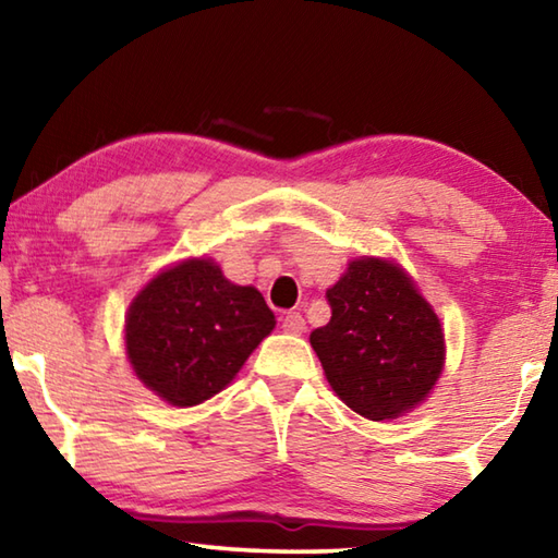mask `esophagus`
<instances>
[{"label":"esophagus","mask_w":558,"mask_h":558,"mask_svg":"<svg viewBox=\"0 0 558 558\" xmlns=\"http://www.w3.org/2000/svg\"><path fill=\"white\" fill-rule=\"evenodd\" d=\"M282 329H286L288 335H302L305 332V317L300 313H288L282 317Z\"/></svg>","instance_id":"esophagus-1"}]
</instances>
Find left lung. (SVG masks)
<instances>
[{"instance_id": "8db88e82", "label": "left lung", "mask_w": 558, "mask_h": 558, "mask_svg": "<svg viewBox=\"0 0 558 558\" xmlns=\"http://www.w3.org/2000/svg\"><path fill=\"white\" fill-rule=\"evenodd\" d=\"M332 317L310 335L329 386L369 421L399 418L436 386L446 362L440 319L403 268L356 258L327 290Z\"/></svg>"}]
</instances>
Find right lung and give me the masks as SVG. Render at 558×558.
<instances>
[{"label":"right lung","instance_id":"1","mask_svg":"<svg viewBox=\"0 0 558 558\" xmlns=\"http://www.w3.org/2000/svg\"><path fill=\"white\" fill-rule=\"evenodd\" d=\"M272 327L276 315L256 288L233 286L214 260L189 258L132 300L125 349L149 391L186 409L229 386Z\"/></svg>","mask_w":558,"mask_h":558}]
</instances>
